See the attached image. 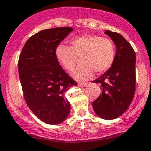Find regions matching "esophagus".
I'll list each match as a JSON object with an SVG mask.
<instances>
[{"label":"esophagus","mask_w":151,"mask_h":151,"mask_svg":"<svg viewBox=\"0 0 151 151\" xmlns=\"http://www.w3.org/2000/svg\"><path fill=\"white\" fill-rule=\"evenodd\" d=\"M87 85V83H78V86H79V87H86Z\"/></svg>","instance_id":"34e87169"}]
</instances>
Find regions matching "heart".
Listing matches in <instances>:
<instances>
[{"instance_id": "1", "label": "heart", "mask_w": 151, "mask_h": 151, "mask_svg": "<svg viewBox=\"0 0 151 151\" xmlns=\"http://www.w3.org/2000/svg\"><path fill=\"white\" fill-rule=\"evenodd\" d=\"M71 46L60 44L55 50L58 61L68 71L75 68L77 58H81V65L73 72V78L86 81L92 78L93 72L106 71L114 64L116 55L112 40L97 35H83L70 40Z\"/></svg>"}]
</instances>
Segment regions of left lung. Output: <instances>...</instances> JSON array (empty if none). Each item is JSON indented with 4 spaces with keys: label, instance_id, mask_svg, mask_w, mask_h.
<instances>
[{
    "label": "left lung",
    "instance_id": "8db88e82",
    "mask_svg": "<svg viewBox=\"0 0 151 151\" xmlns=\"http://www.w3.org/2000/svg\"><path fill=\"white\" fill-rule=\"evenodd\" d=\"M105 34L112 39L116 55L111 68L93 83H101L102 93L92 103L97 116L104 120L117 118L127 110L135 93L136 54L121 35L111 30Z\"/></svg>",
    "mask_w": 151,
    "mask_h": 151
}]
</instances>
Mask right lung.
Segmentation results:
<instances>
[{
    "instance_id": "obj_1",
    "label": "right lung",
    "mask_w": 151,
    "mask_h": 151,
    "mask_svg": "<svg viewBox=\"0 0 151 151\" xmlns=\"http://www.w3.org/2000/svg\"><path fill=\"white\" fill-rule=\"evenodd\" d=\"M73 29L41 30L25 43L18 60V72L27 104L40 121L58 124L69 115L65 93L77 82L64 71L55 55L58 46Z\"/></svg>"
}]
</instances>
